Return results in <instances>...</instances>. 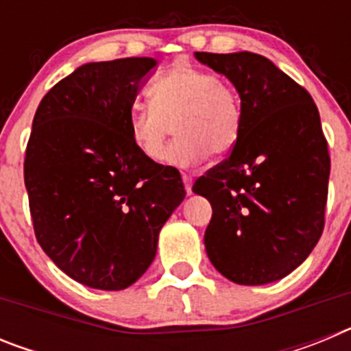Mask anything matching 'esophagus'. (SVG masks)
I'll list each match as a JSON object with an SVG mask.
<instances>
[{"instance_id":"34e87169","label":"esophagus","mask_w":351,"mask_h":351,"mask_svg":"<svg viewBox=\"0 0 351 351\" xmlns=\"http://www.w3.org/2000/svg\"><path fill=\"white\" fill-rule=\"evenodd\" d=\"M182 182H184L186 193H188V195L193 193V191H191V186H193V179H191L188 173H184V176H182Z\"/></svg>"}]
</instances>
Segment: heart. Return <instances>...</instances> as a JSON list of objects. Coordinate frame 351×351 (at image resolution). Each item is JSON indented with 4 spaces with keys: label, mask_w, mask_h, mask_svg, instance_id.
I'll return each instance as SVG.
<instances>
[{
    "label": "heart",
    "mask_w": 351,
    "mask_h": 351,
    "mask_svg": "<svg viewBox=\"0 0 351 351\" xmlns=\"http://www.w3.org/2000/svg\"><path fill=\"white\" fill-rule=\"evenodd\" d=\"M149 107H135L128 116L130 141L149 161L188 169L210 153H230L241 137L243 114L230 86L209 71L178 64L163 71L147 88ZM174 125L178 138L165 153Z\"/></svg>",
    "instance_id": "1"
}]
</instances>
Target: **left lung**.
<instances>
[{
  "label": "left lung",
  "instance_id": "obj_1",
  "mask_svg": "<svg viewBox=\"0 0 351 351\" xmlns=\"http://www.w3.org/2000/svg\"><path fill=\"white\" fill-rule=\"evenodd\" d=\"M195 58L234 84L243 114L230 156L193 184L213 206L207 256L234 283H272L295 271L324 232L330 158L320 114L311 95L263 56Z\"/></svg>",
  "mask_w": 351,
  "mask_h": 351
}]
</instances>
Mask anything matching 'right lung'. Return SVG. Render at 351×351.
Returning <instances> with one entry per match:
<instances>
[{
	"label": "right lung",
	"instance_id": "add662e5",
	"mask_svg": "<svg viewBox=\"0 0 351 351\" xmlns=\"http://www.w3.org/2000/svg\"><path fill=\"white\" fill-rule=\"evenodd\" d=\"M153 58L86 63L43 96L26 147L33 228L71 280L125 290L156 256L158 235L184 200L181 173L130 141L128 116Z\"/></svg>",
	"mask_w": 351,
	"mask_h": 351
}]
</instances>
